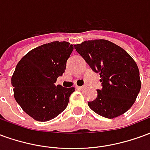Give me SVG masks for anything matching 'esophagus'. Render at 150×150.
Listing matches in <instances>:
<instances>
[{"mask_svg":"<svg viewBox=\"0 0 150 150\" xmlns=\"http://www.w3.org/2000/svg\"><path fill=\"white\" fill-rule=\"evenodd\" d=\"M76 88H77V89H79V90H82V89L85 88V86H76Z\"/></svg>","mask_w":150,"mask_h":150,"instance_id":"1","label":"esophagus"}]
</instances>
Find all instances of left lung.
I'll list each match as a JSON object with an SVG mask.
<instances>
[{"label":"left lung","mask_w":150,"mask_h":150,"mask_svg":"<svg viewBox=\"0 0 150 150\" xmlns=\"http://www.w3.org/2000/svg\"><path fill=\"white\" fill-rule=\"evenodd\" d=\"M75 49L91 69L100 73L103 88L88 106L98 115L113 119L134 104L141 90L138 67L120 46L105 39L84 41Z\"/></svg>","instance_id":"1"}]
</instances>
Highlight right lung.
<instances>
[{"label":"right lung","instance_id":"obj_1","mask_svg":"<svg viewBox=\"0 0 150 150\" xmlns=\"http://www.w3.org/2000/svg\"><path fill=\"white\" fill-rule=\"evenodd\" d=\"M73 50L68 42H52L31 50L21 58L12 75L13 96L22 110L45 122L65 110L75 88L54 84L62 75Z\"/></svg>","mask_w":150,"mask_h":150}]
</instances>
